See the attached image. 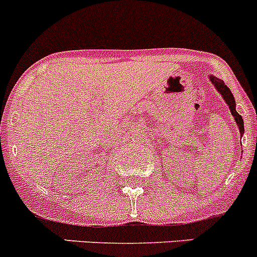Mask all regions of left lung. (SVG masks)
<instances>
[{
    "label": "left lung",
    "mask_w": 257,
    "mask_h": 257,
    "mask_svg": "<svg viewBox=\"0 0 257 257\" xmlns=\"http://www.w3.org/2000/svg\"><path fill=\"white\" fill-rule=\"evenodd\" d=\"M209 79H210V82L212 83V85L216 88V90L219 92V94H221L222 99L225 100V103H226L227 107H229L230 112H231L232 116H234L235 121H236V124H237V128H239V131H240V136L242 137L243 132H245L243 131V119H242V116H241L240 114L236 112V103H235L234 95H232V93L230 92V89L227 88V85H225L224 80H221L220 78H216V77L212 76V74H209Z\"/></svg>",
    "instance_id": "8db88e82"
}]
</instances>
